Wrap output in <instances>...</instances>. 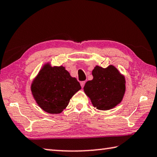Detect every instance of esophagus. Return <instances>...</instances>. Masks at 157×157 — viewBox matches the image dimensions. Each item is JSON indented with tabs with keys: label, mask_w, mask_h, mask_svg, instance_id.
<instances>
[{
	"label": "esophagus",
	"mask_w": 157,
	"mask_h": 157,
	"mask_svg": "<svg viewBox=\"0 0 157 157\" xmlns=\"http://www.w3.org/2000/svg\"><path fill=\"white\" fill-rule=\"evenodd\" d=\"M85 84H86V81H81V87H84Z\"/></svg>",
	"instance_id": "1"
}]
</instances>
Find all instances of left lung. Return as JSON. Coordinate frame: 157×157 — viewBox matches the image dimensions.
I'll return each mask as SVG.
<instances>
[{
    "mask_svg": "<svg viewBox=\"0 0 157 157\" xmlns=\"http://www.w3.org/2000/svg\"><path fill=\"white\" fill-rule=\"evenodd\" d=\"M92 76V80L87 81L83 89L94 107L107 110L121 103L125 94V81L116 67L96 66Z\"/></svg>",
    "mask_w": 157,
    "mask_h": 157,
    "instance_id": "1",
    "label": "left lung"
}]
</instances>
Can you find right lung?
I'll return each instance as SVG.
<instances>
[{
    "label": "right lung",
    "mask_w": 157,
    "mask_h": 157,
    "mask_svg": "<svg viewBox=\"0 0 157 157\" xmlns=\"http://www.w3.org/2000/svg\"><path fill=\"white\" fill-rule=\"evenodd\" d=\"M81 89L79 82L65 67L49 65L44 66L32 85V94L38 105L50 114L60 113Z\"/></svg>",
    "instance_id": "1"
}]
</instances>
